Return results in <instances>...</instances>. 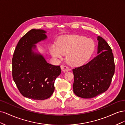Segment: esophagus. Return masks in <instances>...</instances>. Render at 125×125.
<instances>
[{"mask_svg": "<svg viewBox=\"0 0 125 125\" xmlns=\"http://www.w3.org/2000/svg\"><path fill=\"white\" fill-rule=\"evenodd\" d=\"M61 69L62 70L63 72H66V71H69L70 70L69 68L68 67L66 66H63V65H62L61 66Z\"/></svg>", "mask_w": 125, "mask_h": 125, "instance_id": "34e87169", "label": "esophagus"}]
</instances>
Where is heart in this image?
<instances>
[{"label":"heart","instance_id":"heart-1","mask_svg":"<svg viewBox=\"0 0 125 125\" xmlns=\"http://www.w3.org/2000/svg\"><path fill=\"white\" fill-rule=\"evenodd\" d=\"M94 48L95 45L92 40L78 35H68L62 37L57 45L52 44L50 51L56 58L67 55V60L70 65L78 66L88 61Z\"/></svg>","mask_w":125,"mask_h":125}]
</instances>
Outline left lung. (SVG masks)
<instances>
[{
  "instance_id": "obj_1",
  "label": "left lung",
  "mask_w": 125,
  "mask_h": 125,
  "mask_svg": "<svg viewBox=\"0 0 125 125\" xmlns=\"http://www.w3.org/2000/svg\"><path fill=\"white\" fill-rule=\"evenodd\" d=\"M97 40L98 55L85 65L73 70V92L84 99H91L105 92L115 73L111 48L101 36H98Z\"/></svg>"
}]
</instances>
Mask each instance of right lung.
<instances>
[{"mask_svg": "<svg viewBox=\"0 0 125 125\" xmlns=\"http://www.w3.org/2000/svg\"><path fill=\"white\" fill-rule=\"evenodd\" d=\"M46 32L32 29L22 37L12 58V77L22 95L44 100L53 93L56 78L61 73L59 66L47 63L43 55L35 52V44L47 39Z\"/></svg>", "mask_w": 125, "mask_h": 125, "instance_id": "1", "label": "right lung"}]
</instances>
